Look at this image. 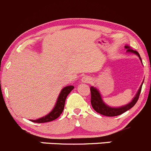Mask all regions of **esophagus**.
<instances>
[{
    "label": "esophagus",
    "instance_id": "esophagus-1",
    "mask_svg": "<svg viewBox=\"0 0 151 151\" xmlns=\"http://www.w3.org/2000/svg\"><path fill=\"white\" fill-rule=\"evenodd\" d=\"M81 81H82V83H88L91 81V78L87 75L83 76V77H82Z\"/></svg>",
    "mask_w": 151,
    "mask_h": 151
}]
</instances>
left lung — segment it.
Wrapping results in <instances>:
<instances>
[{
  "mask_svg": "<svg viewBox=\"0 0 151 151\" xmlns=\"http://www.w3.org/2000/svg\"><path fill=\"white\" fill-rule=\"evenodd\" d=\"M125 48L127 49L126 52H128V53L134 54V55H137V56L139 57V58L140 61L142 62V58H140L139 54L137 51H134L133 50V49H131V48L128 46H125ZM143 82L142 83L141 86H140L137 93H136L135 96L133 98L132 100H131L129 103L126 104V105H122V106L120 107H112L107 105V104L104 102L103 99H102V95H101L99 91L98 90L96 87L91 86V103L92 107H93V109H94L97 113L107 116H115L122 114L125 113V111L131 109V108H132V107H134V105L137 103V100H138L139 99V96L140 92H141Z\"/></svg>",
  "mask_w": 151,
  "mask_h": 151,
  "instance_id": "1",
  "label": "left lung"
}]
</instances>
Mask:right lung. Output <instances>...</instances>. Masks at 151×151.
<instances>
[{"label": "right lung", "instance_id": "add662e5", "mask_svg": "<svg viewBox=\"0 0 151 151\" xmlns=\"http://www.w3.org/2000/svg\"><path fill=\"white\" fill-rule=\"evenodd\" d=\"M74 88V87L73 86H68L64 87L61 90L59 96H58L57 102L55 103V105L53 109L47 115H46V116H43L41 118H39L37 119H34V120L33 119H31L30 121H32L33 122H36V123H43V122H51V121H53L55 119H56L57 118L59 117L64 109L65 99H66L67 96H68V93Z\"/></svg>", "mask_w": 151, "mask_h": 151}]
</instances>
